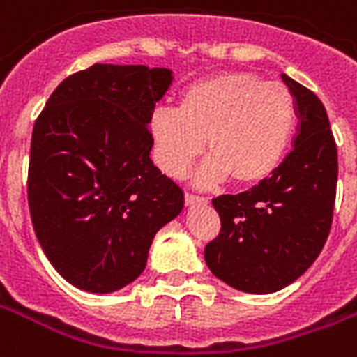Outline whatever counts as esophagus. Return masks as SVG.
Returning <instances> with one entry per match:
<instances>
[{"instance_id":"obj_1","label":"esophagus","mask_w":357,"mask_h":357,"mask_svg":"<svg viewBox=\"0 0 357 357\" xmlns=\"http://www.w3.org/2000/svg\"><path fill=\"white\" fill-rule=\"evenodd\" d=\"M185 204H187V206H195V204H208V198L198 197V195H190V192H185Z\"/></svg>"}]
</instances>
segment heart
<instances>
[{
	"mask_svg": "<svg viewBox=\"0 0 357 357\" xmlns=\"http://www.w3.org/2000/svg\"><path fill=\"white\" fill-rule=\"evenodd\" d=\"M298 125L294 95L257 73L232 70L192 82L178 108L159 106L149 119L155 157L172 178H181L202 153L198 185H255L275 172Z\"/></svg>",
	"mask_w": 357,
	"mask_h": 357,
	"instance_id": "obj_1",
	"label": "heart"
}]
</instances>
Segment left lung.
I'll return each mask as SVG.
<instances>
[{
  "instance_id": "left-lung-1",
  "label": "left lung",
  "mask_w": 357,
  "mask_h": 357,
  "mask_svg": "<svg viewBox=\"0 0 357 357\" xmlns=\"http://www.w3.org/2000/svg\"><path fill=\"white\" fill-rule=\"evenodd\" d=\"M298 108L292 151L269 178L239 195L213 198L221 232L204 258L236 290L271 294L311 268L330 236L337 146L322 100L282 75Z\"/></svg>"
}]
</instances>
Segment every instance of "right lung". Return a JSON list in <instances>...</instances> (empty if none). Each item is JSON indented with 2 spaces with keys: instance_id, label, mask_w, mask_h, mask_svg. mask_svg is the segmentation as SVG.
I'll use <instances>...</instances> for the list:
<instances>
[{
  "instance_id": "obj_1",
  "label": "right lung",
  "mask_w": 357,
  "mask_h": 357,
  "mask_svg": "<svg viewBox=\"0 0 357 357\" xmlns=\"http://www.w3.org/2000/svg\"><path fill=\"white\" fill-rule=\"evenodd\" d=\"M172 70L95 63L54 89L33 125L27 202L46 258L93 294L127 287L183 190L149 159V119Z\"/></svg>"
}]
</instances>
